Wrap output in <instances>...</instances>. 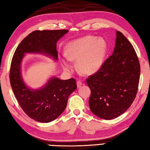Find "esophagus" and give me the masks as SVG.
<instances>
[{"label":"esophagus","instance_id":"34e87169","mask_svg":"<svg viewBox=\"0 0 150 150\" xmlns=\"http://www.w3.org/2000/svg\"><path fill=\"white\" fill-rule=\"evenodd\" d=\"M81 86H82V82H81V81L80 80H78L77 81V87H80Z\"/></svg>","mask_w":150,"mask_h":150}]
</instances>
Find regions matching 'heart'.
Here are the masks:
<instances>
[{"mask_svg":"<svg viewBox=\"0 0 150 150\" xmlns=\"http://www.w3.org/2000/svg\"><path fill=\"white\" fill-rule=\"evenodd\" d=\"M107 53L104 39L93 36L70 42L66 46L67 57L62 59L64 69H72L71 61H77V69L81 74L91 75L98 72L104 63Z\"/></svg>","mask_w":150,"mask_h":150,"instance_id":"b5f03b06","label":"heart"}]
</instances>
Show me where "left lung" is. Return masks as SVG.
<instances>
[{"label": "left lung", "mask_w": 150, "mask_h": 150, "mask_svg": "<svg viewBox=\"0 0 150 150\" xmlns=\"http://www.w3.org/2000/svg\"><path fill=\"white\" fill-rule=\"evenodd\" d=\"M140 66L136 52L120 31H116L112 55L100 69L89 76L91 111L104 120H112L126 112L138 91Z\"/></svg>", "instance_id": "1"}]
</instances>
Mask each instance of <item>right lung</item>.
Masks as SVG:
<instances>
[{
    "mask_svg": "<svg viewBox=\"0 0 150 150\" xmlns=\"http://www.w3.org/2000/svg\"><path fill=\"white\" fill-rule=\"evenodd\" d=\"M69 30H35L18 45L13 56L10 80L14 95L28 116L38 122L55 120L65 110L70 95L77 88L74 78L63 80L51 78L43 87L33 89L27 86L21 76L25 53H39L57 61V42Z\"/></svg>",
    "mask_w": 150,
    "mask_h": 150,
    "instance_id": "add662e5",
    "label": "right lung"
}]
</instances>
